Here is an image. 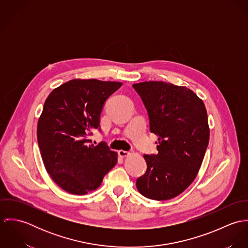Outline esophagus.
<instances>
[{
    "mask_svg": "<svg viewBox=\"0 0 248 248\" xmlns=\"http://www.w3.org/2000/svg\"><path fill=\"white\" fill-rule=\"evenodd\" d=\"M118 155H119L121 157H126V156H128V155H132V152L120 150V151H118Z\"/></svg>",
    "mask_w": 248,
    "mask_h": 248,
    "instance_id": "34e87169",
    "label": "esophagus"
}]
</instances>
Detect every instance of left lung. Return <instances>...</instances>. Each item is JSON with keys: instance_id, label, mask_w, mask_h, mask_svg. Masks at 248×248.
<instances>
[{"instance_id": "1", "label": "left lung", "mask_w": 248, "mask_h": 248, "mask_svg": "<svg viewBox=\"0 0 248 248\" xmlns=\"http://www.w3.org/2000/svg\"><path fill=\"white\" fill-rule=\"evenodd\" d=\"M141 97L150 131L158 137L157 155H144L146 173L137 179L144 197L171 200L197 177L209 143L207 111L203 101L186 87L162 81L133 85Z\"/></svg>"}]
</instances>
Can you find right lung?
Listing matches in <instances>:
<instances>
[{"instance_id": "add662e5", "label": "right lung", "mask_w": 248, "mask_h": 248, "mask_svg": "<svg viewBox=\"0 0 248 248\" xmlns=\"http://www.w3.org/2000/svg\"><path fill=\"white\" fill-rule=\"evenodd\" d=\"M122 83L73 79L54 89L45 101L37 125V140L46 172L66 192L85 195L101 185L117 162L105 142L90 144L100 130L107 99Z\"/></svg>"}]
</instances>
